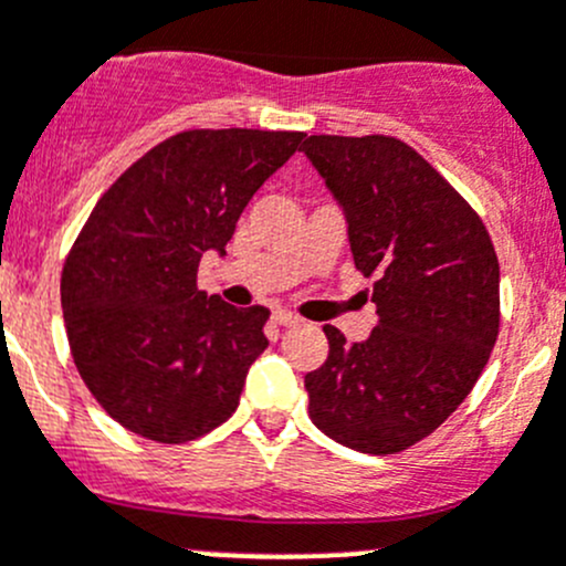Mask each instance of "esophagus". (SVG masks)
Listing matches in <instances>:
<instances>
[{
	"label": "esophagus",
	"instance_id": "1",
	"mask_svg": "<svg viewBox=\"0 0 566 566\" xmlns=\"http://www.w3.org/2000/svg\"><path fill=\"white\" fill-rule=\"evenodd\" d=\"M273 323L276 325H282V328H293V325H301V317H295L293 312H284V310H279V312H273Z\"/></svg>",
	"mask_w": 566,
	"mask_h": 566
}]
</instances>
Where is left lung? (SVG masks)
Segmentation results:
<instances>
[{
	"instance_id": "1",
	"label": "left lung",
	"mask_w": 566,
	"mask_h": 566,
	"mask_svg": "<svg viewBox=\"0 0 566 566\" xmlns=\"http://www.w3.org/2000/svg\"><path fill=\"white\" fill-rule=\"evenodd\" d=\"M301 150L347 221L353 262L375 276L378 323L364 342L334 325L304 378L317 430L394 454L468 397L499 336V256L482 219L394 136H310Z\"/></svg>"
}]
</instances>
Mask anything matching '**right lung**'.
Wrapping results in <instances>:
<instances>
[{
    "label": "right lung",
    "mask_w": 566,
    "mask_h": 566,
    "mask_svg": "<svg viewBox=\"0 0 566 566\" xmlns=\"http://www.w3.org/2000/svg\"><path fill=\"white\" fill-rule=\"evenodd\" d=\"M298 130H182L98 199L62 268L78 375L125 430L186 443L230 419L268 347L265 306L197 290L256 188L298 150Z\"/></svg>",
    "instance_id": "right-lung-1"
}]
</instances>
